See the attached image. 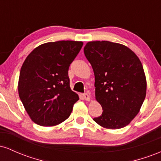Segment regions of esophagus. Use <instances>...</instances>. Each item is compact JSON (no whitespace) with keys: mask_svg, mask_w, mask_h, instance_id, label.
<instances>
[{"mask_svg":"<svg viewBox=\"0 0 161 161\" xmlns=\"http://www.w3.org/2000/svg\"><path fill=\"white\" fill-rule=\"evenodd\" d=\"M82 97H83V98L86 100V101H90V96L88 95L87 93L83 94Z\"/></svg>","mask_w":161,"mask_h":161,"instance_id":"esophagus-1","label":"esophagus"}]
</instances>
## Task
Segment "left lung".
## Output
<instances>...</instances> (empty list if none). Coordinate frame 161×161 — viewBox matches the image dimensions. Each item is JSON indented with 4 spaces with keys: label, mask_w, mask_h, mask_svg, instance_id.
<instances>
[{
    "label": "left lung",
    "mask_w": 161,
    "mask_h": 161,
    "mask_svg": "<svg viewBox=\"0 0 161 161\" xmlns=\"http://www.w3.org/2000/svg\"><path fill=\"white\" fill-rule=\"evenodd\" d=\"M84 53L95 73V98L103 109L93 120L104 128H123L138 114L145 98L141 61L126 46L108 41L88 42Z\"/></svg>",
    "instance_id": "1"
}]
</instances>
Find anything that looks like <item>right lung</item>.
Wrapping results in <instances>:
<instances>
[{"label":"right lung","mask_w":161,"mask_h":161,"mask_svg":"<svg viewBox=\"0 0 161 161\" xmlns=\"http://www.w3.org/2000/svg\"><path fill=\"white\" fill-rule=\"evenodd\" d=\"M82 45L74 41L47 42L33 50L24 61L19 96L36 124L53 126L69 116L79 96L70 88L68 70Z\"/></svg>","instance_id":"1"}]
</instances>
